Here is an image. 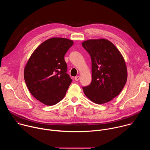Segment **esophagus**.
Instances as JSON below:
<instances>
[{
    "label": "esophagus",
    "mask_w": 150,
    "mask_h": 150,
    "mask_svg": "<svg viewBox=\"0 0 150 150\" xmlns=\"http://www.w3.org/2000/svg\"><path fill=\"white\" fill-rule=\"evenodd\" d=\"M79 79H80V76H76L75 77V80L76 81H79Z\"/></svg>",
    "instance_id": "34e87169"
}]
</instances>
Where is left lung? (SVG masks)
<instances>
[{
	"label": "left lung",
	"mask_w": 150,
	"mask_h": 150,
	"mask_svg": "<svg viewBox=\"0 0 150 150\" xmlns=\"http://www.w3.org/2000/svg\"><path fill=\"white\" fill-rule=\"evenodd\" d=\"M82 46L92 62V82L82 88L83 93L96 104L109 102L120 94L126 82L125 59L112 42L105 38L85 40Z\"/></svg>",
	"instance_id": "1"
}]
</instances>
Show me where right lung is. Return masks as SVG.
I'll return each instance as SVG.
<instances>
[{
	"label": "right lung",
	"instance_id": "obj_1",
	"mask_svg": "<svg viewBox=\"0 0 150 150\" xmlns=\"http://www.w3.org/2000/svg\"><path fill=\"white\" fill-rule=\"evenodd\" d=\"M74 41L65 38H49L38 46L24 68V79L31 94L47 105H53L65 97L72 82L67 74L64 56Z\"/></svg>",
	"mask_w": 150,
	"mask_h": 150
}]
</instances>
